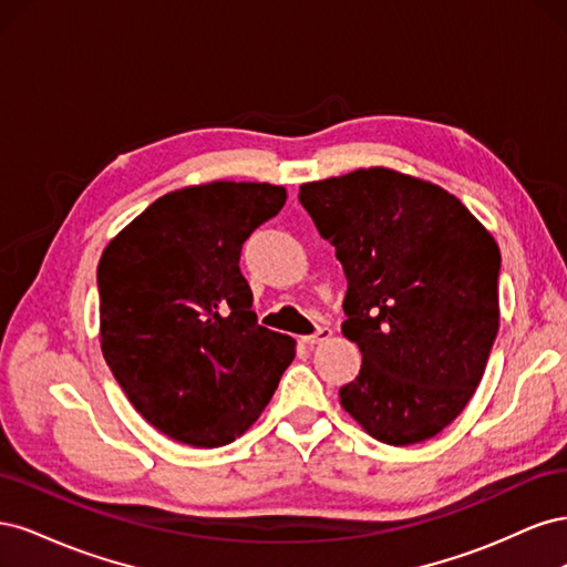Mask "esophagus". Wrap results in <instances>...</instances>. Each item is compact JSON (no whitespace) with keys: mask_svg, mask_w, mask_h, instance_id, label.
<instances>
[{"mask_svg":"<svg viewBox=\"0 0 567 567\" xmlns=\"http://www.w3.org/2000/svg\"><path fill=\"white\" fill-rule=\"evenodd\" d=\"M333 336V331L329 329V326H319V329L312 333V336H305L302 338V342L305 346H310V348H315V346H319V342H323V340H329Z\"/></svg>","mask_w":567,"mask_h":567,"instance_id":"esophagus-1","label":"esophagus"}]
</instances>
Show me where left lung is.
Listing matches in <instances>:
<instances>
[{
    "instance_id": "obj_1",
    "label": "left lung",
    "mask_w": 567,
    "mask_h": 567,
    "mask_svg": "<svg viewBox=\"0 0 567 567\" xmlns=\"http://www.w3.org/2000/svg\"><path fill=\"white\" fill-rule=\"evenodd\" d=\"M298 198L348 279L342 336L362 369L342 409L392 447L435 437L483 381L499 246L456 196L388 167L302 184Z\"/></svg>"
}]
</instances>
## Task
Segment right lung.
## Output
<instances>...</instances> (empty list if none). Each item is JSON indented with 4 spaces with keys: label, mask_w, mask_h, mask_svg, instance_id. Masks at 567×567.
<instances>
[{
    "label": "right lung",
    "mask_w": 567,
    "mask_h": 567,
    "mask_svg": "<svg viewBox=\"0 0 567 567\" xmlns=\"http://www.w3.org/2000/svg\"><path fill=\"white\" fill-rule=\"evenodd\" d=\"M286 188L210 182L165 194L99 260L101 352L161 433L213 450L260 419L296 340L257 323L238 260Z\"/></svg>",
    "instance_id": "right-lung-1"
}]
</instances>
